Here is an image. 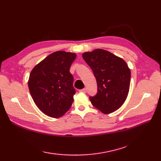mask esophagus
Instances as JSON below:
<instances>
[{"mask_svg": "<svg viewBox=\"0 0 161 161\" xmlns=\"http://www.w3.org/2000/svg\"><path fill=\"white\" fill-rule=\"evenodd\" d=\"M79 92H83V93H85V92H86V89H80V90H79Z\"/></svg>", "mask_w": 161, "mask_h": 161, "instance_id": "esophagus-1", "label": "esophagus"}]
</instances>
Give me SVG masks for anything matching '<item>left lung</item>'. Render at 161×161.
Listing matches in <instances>:
<instances>
[{
  "instance_id": "obj_1",
  "label": "left lung",
  "mask_w": 161,
  "mask_h": 161,
  "mask_svg": "<svg viewBox=\"0 0 161 161\" xmlns=\"http://www.w3.org/2000/svg\"><path fill=\"white\" fill-rule=\"evenodd\" d=\"M82 58L94 73L97 93L90 97L92 105L104 114L118 109L127 98L131 72L122 58L103 49L82 53Z\"/></svg>"
}]
</instances>
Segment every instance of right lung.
Listing matches in <instances>:
<instances>
[{"instance_id":"add662e5","label":"right lung","mask_w":161,"mask_h":161,"mask_svg":"<svg viewBox=\"0 0 161 161\" xmlns=\"http://www.w3.org/2000/svg\"><path fill=\"white\" fill-rule=\"evenodd\" d=\"M76 54L57 51L32 69L28 80L30 94L37 108L52 118H60L73 103L75 89L70 68Z\"/></svg>"}]
</instances>
